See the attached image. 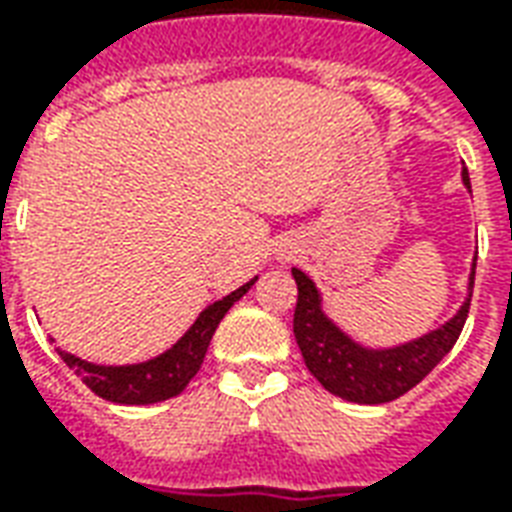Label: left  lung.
Returning <instances> with one entry per match:
<instances>
[{
    "instance_id": "left-lung-1",
    "label": "left lung",
    "mask_w": 512,
    "mask_h": 512,
    "mask_svg": "<svg viewBox=\"0 0 512 512\" xmlns=\"http://www.w3.org/2000/svg\"><path fill=\"white\" fill-rule=\"evenodd\" d=\"M461 178L463 186L472 191L466 169L461 172ZM474 268H477V257L472 260L469 293L463 299L461 310L455 312L450 321L441 323L439 329L422 334L417 340L392 345V348H367L356 343L354 337H348L323 312L321 290L315 288V282L301 268H293V279L299 285L293 334L304 356V365L321 381L323 389L351 403L378 406V403H389L406 395L411 386H417L450 354L455 340L461 337L463 323L469 315V301H472Z\"/></svg>"
}]
</instances>
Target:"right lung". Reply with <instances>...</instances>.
<instances>
[{
	"label": "right lung",
	"instance_id": "obj_1",
	"mask_svg": "<svg viewBox=\"0 0 512 512\" xmlns=\"http://www.w3.org/2000/svg\"><path fill=\"white\" fill-rule=\"evenodd\" d=\"M255 282L257 277L233 290L230 296L208 304L178 343L167 348L164 354L139 362V365H95V362L79 359V356L68 354L62 348H57V354L76 376L82 378L84 384L93 389L95 395L104 397L109 403H123V406L161 403V400L180 395L189 386L191 378L197 376L219 321Z\"/></svg>",
	"mask_w": 512,
	"mask_h": 512
}]
</instances>
